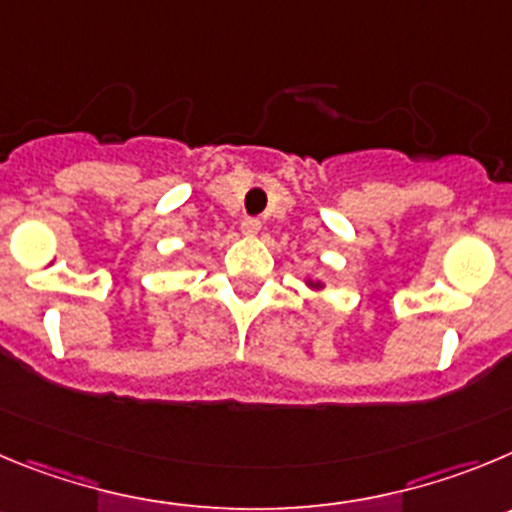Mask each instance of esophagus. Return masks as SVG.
<instances>
[{"label":"esophagus","mask_w":512,"mask_h":512,"mask_svg":"<svg viewBox=\"0 0 512 512\" xmlns=\"http://www.w3.org/2000/svg\"><path fill=\"white\" fill-rule=\"evenodd\" d=\"M262 229V222L257 217H245L242 219V232L245 234H257Z\"/></svg>","instance_id":"obj_1"}]
</instances>
